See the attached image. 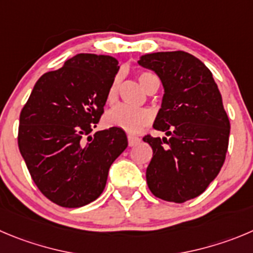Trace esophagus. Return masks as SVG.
Listing matches in <instances>:
<instances>
[{
  "label": "esophagus",
  "mask_w": 253,
  "mask_h": 253,
  "mask_svg": "<svg viewBox=\"0 0 253 253\" xmlns=\"http://www.w3.org/2000/svg\"><path fill=\"white\" fill-rule=\"evenodd\" d=\"M141 142V138L137 137V136H133V134H128V145L131 146H136Z\"/></svg>",
  "instance_id": "obj_1"
}]
</instances>
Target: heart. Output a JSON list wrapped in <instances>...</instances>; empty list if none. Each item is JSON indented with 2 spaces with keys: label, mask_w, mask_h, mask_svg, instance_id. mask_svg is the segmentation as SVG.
Returning <instances> with one entry per match:
<instances>
[{
  "label": "heart",
  "mask_w": 253,
  "mask_h": 253,
  "mask_svg": "<svg viewBox=\"0 0 253 253\" xmlns=\"http://www.w3.org/2000/svg\"><path fill=\"white\" fill-rule=\"evenodd\" d=\"M153 77L156 76L152 75V73L141 72L138 75V81H140L141 86L146 89ZM119 86L120 80L119 76H117L111 82L110 87L107 89V94H106V100H107V103H110V105H113L117 101ZM105 121L110 127H117V128L124 129V131L128 132V133H137V132L142 131L146 126L151 124V121H152V113L148 110H146V108H136L120 105L116 106L111 111H108L105 117Z\"/></svg>",
  "instance_id": "obj_1"
}]
</instances>
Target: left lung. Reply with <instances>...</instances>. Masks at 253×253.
Masks as SVG:
<instances>
[{"mask_svg":"<svg viewBox=\"0 0 253 253\" xmlns=\"http://www.w3.org/2000/svg\"><path fill=\"white\" fill-rule=\"evenodd\" d=\"M165 87L153 128L169 138L146 134L152 159L146 169L148 188L164 201L183 204L206 191L223 166L230 120L212 73L183 51L157 52L141 57Z\"/></svg>","mask_w":253,"mask_h":253,"instance_id":"obj_1","label":"left lung"}]
</instances>
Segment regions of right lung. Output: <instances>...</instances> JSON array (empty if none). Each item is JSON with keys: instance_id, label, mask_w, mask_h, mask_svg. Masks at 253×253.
Returning <instances> with one entry per match:
<instances>
[{"instance_id": "add662e5", "label": "right lung", "mask_w": 253, "mask_h": 253, "mask_svg": "<svg viewBox=\"0 0 253 253\" xmlns=\"http://www.w3.org/2000/svg\"><path fill=\"white\" fill-rule=\"evenodd\" d=\"M111 56L80 53L42 75L20 113L17 142L35 185L49 201L76 209L105 190L108 169L126 150L124 129L89 136L119 71Z\"/></svg>"}]
</instances>
